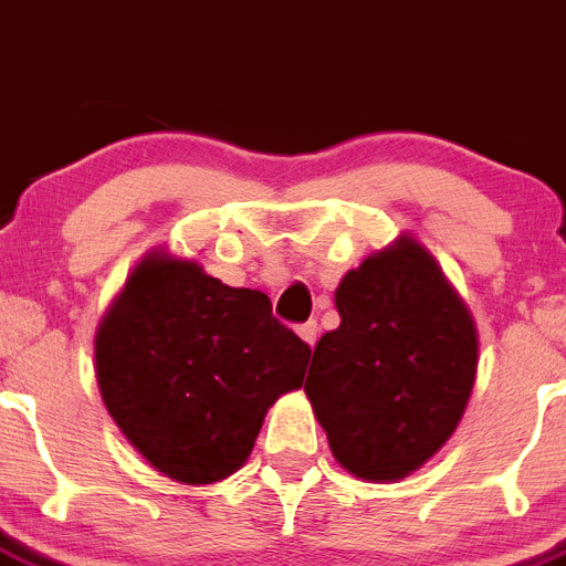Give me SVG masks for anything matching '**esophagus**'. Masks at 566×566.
Here are the masks:
<instances>
[{
  "mask_svg": "<svg viewBox=\"0 0 566 566\" xmlns=\"http://www.w3.org/2000/svg\"><path fill=\"white\" fill-rule=\"evenodd\" d=\"M297 333H300V338H303V342H308L311 347H314V342H316V333H319V325H316L314 319H311V322H303V325L297 327Z\"/></svg>",
  "mask_w": 566,
  "mask_h": 566,
  "instance_id": "esophagus-1",
  "label": "esophagus"
}]
</instances>
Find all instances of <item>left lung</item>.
I'll use <instances>...</instances> for the list:
<instances>
[{"instance_id":"1","label":"left lung","mask_w":566,"mask_h":566,"mask_svg":"<svg viewBox=\"0 0 566 566\" xmlns=\"http://www.w3.org/2000/svg\"><path fill=\"white\" fill-rule=\"evenodd\" d=\"M342 325L316 342L305 395L338 464L395 481L450 439L478 369L472 316L413 239L336 289Z\"/></svg>"}]
</instances>
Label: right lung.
I'll use <instances>...</instances> for the list:
<instances>
[{"label":"right lung","instance_id":"add662e5","mask_svg":"<svg viewBox=\"0 0 566 566\" xmlns=\"http://www.w3.org/2000/svg\"><path fill=\"white\" fill-rule=\"evenodd\" d=\"M308 358L266 294L166 255L136 269L96 333L107 413L155 470L182 483L239 470L266 408L303 386Z\"/></svg>","mask_w":566,"mask_h":566}]
</instances>
